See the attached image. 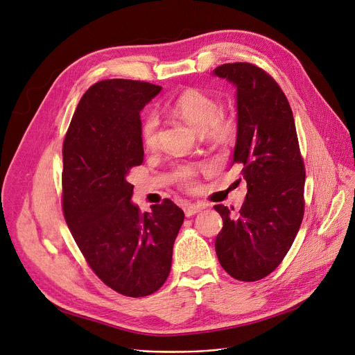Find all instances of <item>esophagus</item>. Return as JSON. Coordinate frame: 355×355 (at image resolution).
<instances>
[{
  "mask_svg": "<svg viewBox=\"0 0 355 355\" xmlns=\"http://www.w3.org/2000/svg\"><path fill=\"white\" fill-rule=\"evenodd\" d=\"M202 209H205V205H202V203H189V205H186L184 206V215L189 218V216H193V215H196L198 212H200Z\"/></svg>",
  "mask_w": 355,
  "mask_h": 355,
  "instance_id": "obj_1",
  "label": "esophagus"
}]
</instances>
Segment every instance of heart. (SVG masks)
Instances as JSON below:
<instances>
[{
	"label": "heart",
	"mask_w": 355,
	"mask_h": 355,
	"mask_svg": "<svg viewBox=\"0 0 355 355\" xmlns=\"http://www.w3.org/2000/svg\"><path fill=\"white\" fill-rule=\"evenodd\" d=\"M172 110L199 135L206 133L216 141H225L232 135V123L220 119V104L199 90L183 92L173 101ZM140 135L143 143L149 148H153L157 143L159 117L155 113H148L143 117ZM179 175L184 182H191L195 176V169L183 168Z\"/></svg>",
	"instance_id": "heart-1"
}]
</instances>
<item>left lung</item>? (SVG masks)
<instances>
[{
	"label": "left lung",
	"mask_w": 355,
	"mask_h": 355,
	"mask_svg": "<svg viewBox=\"0 0 355 355\" xmlns=\"http://www.w3.org/2000/svg\"><path fill=\"white\" fill-rule=\"evenodd\" d=\"M236 89L238 130L232 164L242 168L248 193L239 212L215 205L223 227L218 259L235 279L265 278L293 245L304 216L305 171L295 121L277 81L249 62L212 73Z\"/></svg>",
	"instance_id": "1"
}]
</instances>
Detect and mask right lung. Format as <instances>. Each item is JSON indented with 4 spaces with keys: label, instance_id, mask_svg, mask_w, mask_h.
<instances>
[{
    "label": "right lung",
    "instance_id": "add662e5",
    "mask_svg": "<svg viewBox=\"0 0 355 355\" xmlns=\"http://www.w3.org/2000/svg\"><path fill=\"white\" fill-rule=\"evenodd\" d=\"M162 87L113 78L81 97L62 144V209L96 275L128 297L150 295L168 279L184 214L172 200L141 214L128 180L143 163L140 112Z\"/></svg>",
    "mask_w": 355,
    "mask_h": 355
}]
</instances>
